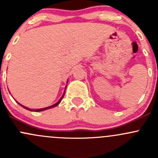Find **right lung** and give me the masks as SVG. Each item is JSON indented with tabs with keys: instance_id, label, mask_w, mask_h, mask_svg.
Here are the masks:
<instances>
[{
	"instance_id": "obj_1",
	"label": "right lung",
	"mask_w": 158,
	"mask_h": 158,
	"mask_svg": "<svg viewBox=\"0 0 158 158\" xmlns=\"http://www.w3.org/2000/svg\"><path fill=\"white\" fill-rule=\"evenodd\" d=\"M64 95H65V92H64V93H63V96H62L61 98H60V99L59 100V101L57 102L56 103H55V104H54V105H52V106H49V107H47V108H44V109H35V110H33V109H28V108H27V107H25V106H22V105H21V104H20V103H18V104L20 105V106H21L22 107H23V108H24V109H27V110H30V111H44V110H47V109H52V108H54V107H56V106H58V105L60 104V102L62 101V99H63V97H64Z\"/></svg>"
}]
</instances>
